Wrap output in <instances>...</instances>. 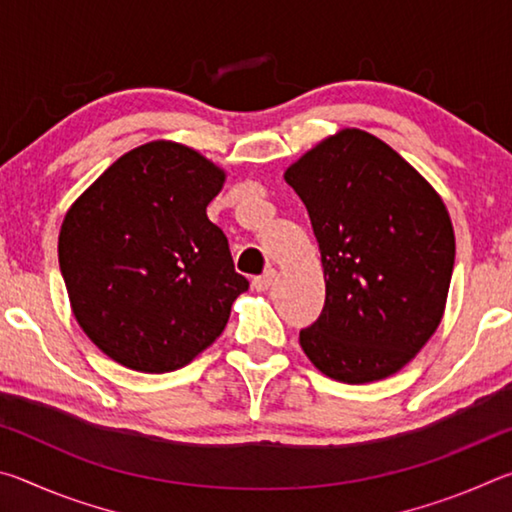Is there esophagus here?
I'll use <instances>...</instances> for the list:
<instances>
[{"label": "esophagus", "instance_id": "obj_1", "mask_svg": "<svg viewBox=\"0 0 512 512\" xmlns=\"http://www.w3.org/2000/svg\"><path fill=\"white\" fill-rule=\"evenodd\" d=\"M273 280H275V268H266L262 275H257L255 280H253V289L266 291L273 284Z\"/></svg>", "mask_w": 512, "mask_h": 512}]
</instances>
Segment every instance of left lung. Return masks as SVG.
<instances>
[{"instance_id": "obj_1", "label": "left lung", "mask_w": 512, "mask_h": 512, "mask_svg": "<svg viewBox=\"0 0 512 512\" xmlns=\"http://www.w3.org/2000/svg\"><path fill=\"white\" fill-rule=\"evenodd\" d=\"M320 248L325 307L300 329L309 361L343 384L402 370L445 314L456 255L449 212L379 137L343 128L284 171Z\"/></svg>"}]
</instances>
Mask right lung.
<instances>
[{"mask_svg": "<svg viewBox=\"0 0 512 512\" xmlns=\"http://www.w3.org/2000/svg\"><path fill=\"white\" fill-rule=\"evenodd\" d=\"M223 183L205 155L155 140L112 162L67 210L58 262L69 305L112 361L171 372L221 336L248 291L207 219Z\"/></svg>", "mask_w": 512, "mask_h": 512, "instance_id": "1", "label": "right lung"}]
</instances>
